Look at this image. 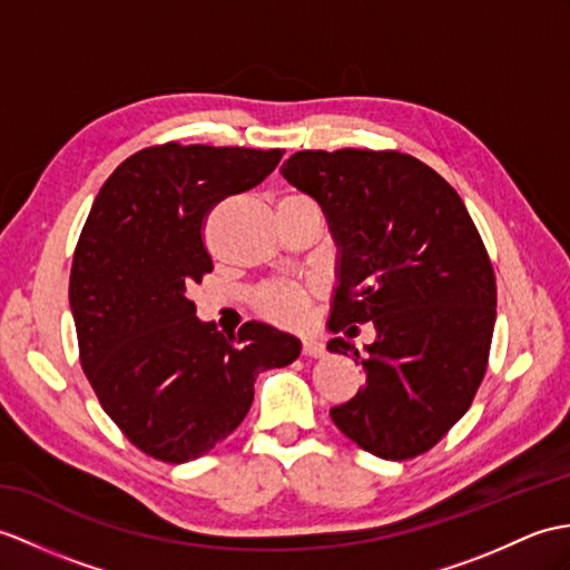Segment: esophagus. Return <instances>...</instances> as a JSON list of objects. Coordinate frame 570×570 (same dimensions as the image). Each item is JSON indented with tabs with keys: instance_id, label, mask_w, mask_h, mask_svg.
<instances>
[{
	"instance_id": "obj_1",
	"label": "esophagus",
	"mask_w": 570,
	"mask_h": 570,
	"mask_svg": "<svg viewBox=\"0 0 570 570\" xmlns=\"http://www.w3.org/2000/svg\"><path fill=\"white\" fill-rule=\"evenodd\" d=\"M303 354L313 356V360H321V356H325L323 342H317V340H313V337H306V340H303Z\"/></svg>"
}]
</instances>
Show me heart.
<instances>
[{
  "label": "heart",
  "instance_id": "b5f03b06",
  "mask_svg": "<svg viewBox=\"0 0 570 570\" xmlns=\"http://www.w3.org/2000/svg\"><path fill=\"white\" fill-rule=\"evenodd\" d=\"M306 291L296 286H269L259 296V308L279 323H298L306 313Z\"/></svg>",
  "mask_w": 570,
  "mask_h": 570
}]
</instances>
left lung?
<instances>
[{"instance_id": "left-lung-1", "label": "left lung", "mask_w": 570, "mask_h": 570, "mask_svg": "<svg viewBox=\"0 0 570 570\" xmlns=\"http://www.w3.org/2000/svg\"><path fill=\"white\" fill-rule=\"evenodd\" d=\"M282 177L321 206L337 247L327 327H376L364 386L330 417L374 456L428 452L469 410L495 327V276L464 202L401 153L303 150ZM327 350L360 356L342 337Z\"/></svg>"}]
</instances>
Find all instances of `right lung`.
I'll use <instances>...</instances> for the list:
<instances>
[{
    "label": "right lung",
    "mask_w": 570,
    "mask_h": 570,
    "mask_svg": "<svg viewBox=\"0 0 570 570\" xmlns=\"http://www.w3.org/2000/svg\"><path fill=\"white\" fill-rule=\"evenodd\" d=\"M284 150L167 142L104 181L79 235L70 311L97 399L145 454L184 464L245 420L255 381L298 360L301 340L267 323L225 337L187 288L214 269L204 216L257 187Z\"/></svg>",
    "instance_id": "right-lung-1"
}]
</instances>
